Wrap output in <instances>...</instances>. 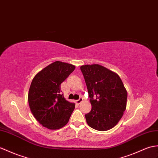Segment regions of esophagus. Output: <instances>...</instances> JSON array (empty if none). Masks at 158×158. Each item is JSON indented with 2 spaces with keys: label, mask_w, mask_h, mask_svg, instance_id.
Returning a JSON list of instances; mask_svg holds the SVG:
<instances>
[{
  "label": "esophagus",
  "mask_w": 158,
  "mask_h": 158,
  "mask_svg": "<svg viewBox=\"0 0 158 158\" xmlns=\"http://www.w3.org/2000/svg\"><path fill=\"white\" fill-rule=\"evenodd\" d=\"M83 98L81 97V98L79 99V100H77L76 102H77V104H80L81 102H83Z\"/></svg>",
  "instance_id": "esophagus-1"
}]
</instances>
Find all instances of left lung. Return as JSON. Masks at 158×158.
I'll return each instance as SVG.
<instances>
[{"label":"left lung","mask_w":158,"mask_h":158,"mask_svg":"<svg viewBox=\"0 0 158 158\" xmlns=\"http://www.w3.org/2000/svg\"><path fill=\"white\" fill-rule=\"evenodd\" d=\"M87 88L91 111L85 115L88 125L105 131L116 126L127 108V91L116 73L100 64L80 67Z\"/></svg>","instance_id":"1"}]
</instances>
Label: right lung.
I'll return each mask as SVG.
<instances>
[{
	"label": "right lung",
	"instance_id": "1",
	"mask_svg": "<svg viewBox=\"0 0 158 158\" xmlns=\"http://www.w3.org/2000/svg\"><path fill=\"white\" fill-rule=\"evenodd\" d=\"M75 66L56 61L35 75L28 93V102L35 118L50 130L59 129L69 122L75 104L65 100L60 84Z\"/></svg>",
	"mask_w": 158,
	"mask_h": 158
}]
</instances>
